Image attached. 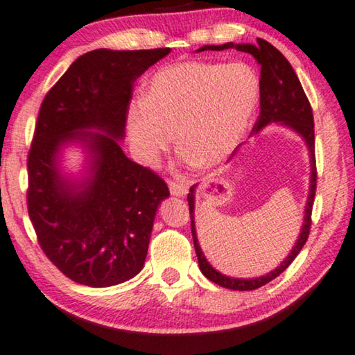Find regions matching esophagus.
Masks as SVG:
<instances>
[{
	"label": "esophagus",
	"instance_id": "esophagus-1",
	"mask_svg": "<svg viewBox=\"0 0 355 355\" xmlns=\"http://www.w3.org/2000/svg\"><path fill=\"white\" fill-rule=\"evenodd\" d=\"M168 188H171V193L173 196H184L188 193V187L180 180H168Z\"/></svg>",
	"mask_w": 355,
	"mask_h": 355
}]
</instances>
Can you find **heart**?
<instances>
[{"mask_svg":"<svg viewBox=\"0 0 355 355\" xmlns=\"http://www.w3.org/2000/svg\"><path fill=\"white\" fill-rule=\"evenodd\" d=\"M261 78L246 62L184 61L162 67L146 98L128 107L127 123L137 157L153 166L173 143L196 167L225 162L251 127Z\"/></svg>","mask_w":355,"mask_h":355,"instance_id":"obj_1","label":"heart"}]
</instances>
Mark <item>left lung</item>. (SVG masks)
<instances>
[{
    "instance_id": "obj_1",
    "label": "left lung",
    "mask_w": 355,
    "mask_h": 355,
    "mask_svg": "<svg viewBox=\"0 0 355 355\" xmlns=\"http://www.w3.org/2000/svg\"><path fill=\"white\" fill-rule=\"evenodd\" d=\"M234 48L238 51L252 54L254 59L261 64V114H259L256 123L252 127V133H257L259 130L263 128L272 122H282L283 125L293 128L294 132L301 135L304 141L307 143L309 153H311V189H309V199L306 204V216H304V225L299 234L296 246L289 256L282 262V266L275 270L267 273V275L252 278V279H241V278H230L222 275L216 268H212L207 259L199 248L196 228H194V189L196 184L189 188L188 193V204H189V218H191V233L193 243L196 249V256L199 262V268L204 273V277L211 282L220 284L223 288L234 289V291H252L272 282L279 273H283L289 267L301 249L306 244L309 233H311L312 225V206L315 199L317 189V166H315V133H313V114L311 103L304 93L302 85L288 62V59L283 56L278 49L266 40L257 38V44H233L225 43L220 46L216 44H207V46L199 48L198 51H222V49Z\"/></svg>"
}]
</instances>
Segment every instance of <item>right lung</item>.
Returning a JSON list of instances; mask_svg holds the SVG:
<instances>
[{
  "mask_svg": "<svg viewBox=\"0 0 355 355\" xmlns=\"http://www.w3.org/2000/svg\"><path fill=\"white\" fill-rule=\"evenodd\" d=\"M171 48L80 56L40 107L27 157V209L40 248L72 282L112 286L141 272L157 206L167 183L130 161L123 138L133 82ZM99 129L103 134L87 132ZM69 141L90 154V177L80 185L60 175L57 154Z\"/></svg>",
  "mask_w": 355,
  "mask_h": 355,
  "instance_id": "right-lung-1",
  "label": "right lung"
}]
</instances>
